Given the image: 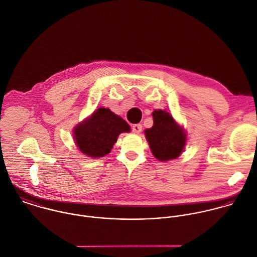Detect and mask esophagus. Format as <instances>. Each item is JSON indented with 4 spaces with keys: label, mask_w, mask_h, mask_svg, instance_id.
Instances as JSON below:
<instances>
[{
    "label": "esophagus",
    "mask_w": 257,
    "mask_h": 257,
    "mask_svg": "<svg viewBox=\"0 0 257 257\" xmlns=\"http://www.w3.org/2000/svg\"><path fill=\"white\" fill-rule=\"evenodd\" d=\"M132 131L136 134H139L142 131V125L140 124H135L132 126Z\"/></svg>",
    "instance_id": "esophagus-1"
}]
</instances>
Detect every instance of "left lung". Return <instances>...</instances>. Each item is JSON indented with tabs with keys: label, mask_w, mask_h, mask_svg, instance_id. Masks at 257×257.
Listing matches in <instances>:
<instances>
[{
	"label": "left lung",
	"mask_w": 257,
	"mask_h": 257,
	"mask_svg": "<svg viewBox=\"0 0 257 257\" xmlns=\"http://www.w3.org/2000/svg\"><path fill=\"white\" fill-rule=\"evenodd\" d=\"M154 124L145 130V136L155 158L162 162L177 159L184 150L187 134L173 116L165 110L153 112Z\"/></svg>",
	"instance_id": "obj_1"
}]
</instances>
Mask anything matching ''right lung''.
<instances>
[{
  "label": "right lung",
  "instance_id": "1",
  "mask_svg": "<svg viewBox=\"0 0 257 257\" xmlns=\"http://www.w3.org/2000/svg\"><path fill=\"white\" fill-rule=\"evenodd\" d=\"M130 132V126L108 108H98L73 129L75 144L82 154L100 158L110 153L121 133Z\"/></svg>",
  "mask_w": 257,
  "mask_h": 257
}]
</instances>
